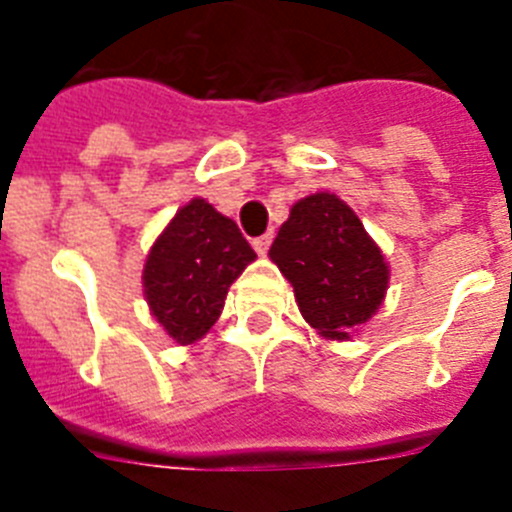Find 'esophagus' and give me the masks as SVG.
Listing matches in <instances>:
<instances>
[{
  "mask_svg": "<svg viewBox=\"0 0 512 512\" xmlns=\"http://www.w3.org/2000/svg\"><path fill=\"white\" fill-rule=\"evenodd\" d=\"M271 238H274V233H264L261 235V238H253V248H256V253H259V256H264L266 251H269V246H271Z\"/></svg>",
  "mask_w": 512,
  "mask_h": 512,
  "instance_id": "34e87169",
  "label": "esophagus"
}]
</instances>
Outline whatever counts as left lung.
I'll return each instance as SVG.
<instances>
[{"mask_svg": "<svg viewBox=\"0 0 512 512\" xmlns=\"http://www.w3.org/2000/svg\"><path fill=\"white\" fill-rule=\"evenodd\" d=\"M300 307L302 318L325 341H348L369 323L390 287L382 248L351 207L330 192H315L292 205L269 248Z\"/></svg>", "mask_w": 512, "mask_h": 512, "instance_id": "1", "label": "left lung"}]
</instances>
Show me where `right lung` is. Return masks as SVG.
Segmentation results:
<instances>
[{
  "label": "right lung",
  "instance_id": "right-lung-1",
  "mask_svg": "<svg viewBox=\"0 0 512 512\" xmlns=\"http://www.w3.org/2000/svg\"><path fill=\"white\" fill-rule=\"evenodd\" d=\"M256 259L238 225L202 197L179 207L143 264V297L179 346L200 341L223 312L235 279Z\"/></svg>",
  "mask_w": 512,
  "mask_h": 512
}]
</instances>
